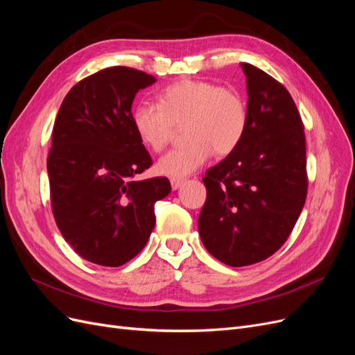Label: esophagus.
I'll list each match as a JSON object with an SVG mask.
<instances>
[{
    "mask_svg": "<svg viewBox=\"0 0 355 355\" xmlns=\"http://www.w3.org/2000/svg\"><path fill=\"white\" fill-rule=\"evenodd\" d=\"M170 184H171V188L176 191V189H179L182 185L185 184V180L184 179H170Z\"/></svg>",
    "mask_w": 355,
    "mask_h": 355,
    "instance_id": "34e87169",
    "label": "esophagus"
}]
</instances>
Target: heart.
<instances>
[{
    "instance_id": "heart-1",
    "label": "heart",
    "mask_w": 355,
    "mask_h": 355,
    "mask_svg": "<svg viewBox=\"0 0 355 355\" xmlns=\"http://www.w3.org/2000/svg\"><path fill=\"white\" fill-rule=\"evenodd\" d=\"M132 123L141 142L158 153L185 124L187 144L158 159L159 175L182 179L194 173L214 153L223 157L241 144L249 124L243 96L207 80H180L158 94L157 105L137 103Z\"/></svg>"
}]
</instances>
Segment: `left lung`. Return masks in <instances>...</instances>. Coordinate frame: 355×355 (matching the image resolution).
I'll use <instances>...</instances> for the list:
<instances>
[{"label": "left lung", "instance_id": "obj_1", "mask_svg": "<svg viewBox=\"0 0 355 355\" xmlns=\"http://www.w3.org/2000/svg\"><path fill=\"white\" fill-rule=\"evenodd\" d=\"M249 124L239 148L202 178L198 218L204 247L230 266L274 254L304 209L308 178L304 124L283 84L241 63Z\"/></svg>", "mask_w": 355, "mask_h": 355}]
</instances>
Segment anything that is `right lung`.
<instances>
[{"mask_svg": "<svg viewBox=\"0 0 355 355\" xmlns=\"http://www.w3.org/2000/svg\"><path fill=\"white\" fill-rule=\"evenodd\" d=\"M153 75L112 67L81 80L63 99L47 158L51 209L63 239L85 261L121 266L155 225L166 178L133 180L153 164L132 123L139 90Z\"/></svg>", "mask_w": 355, "mask_h": 355, "instance_id": "obj_1", "label": "right lung"}]
</instances>
